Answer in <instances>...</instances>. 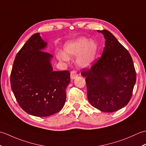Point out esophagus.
<instances>
[{
    "instance_id": "obj_1",
    "label": "esophagus",
    "mask_w": 146,
    "mask_h": 146,
    "mask_svg": "<svg viewBox=\"0 0 146 146\" xmlns=\"http://www.w3.org/2000/svg\"><path fill=\"white\" fill-rule=\"evenodd\" d=\"M78 76V73H77L76 71L75 70L71 71V73H70V77L71 79H75L76 77Z\"/></svg>"
}]
</instances>
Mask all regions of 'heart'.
<instances>
[{
    "label": "heart",
    "instance_id": "heart-1",
    "mask_svg": "<svg viewBox=\"0 0 146 146\" xmlns=\"http://www.w3.org/2000/svg\"><path fill=\"white\" fill-rule=\"evenodd\" d=\"M97 46L95 43L85 38H80L67 42L64 46V53L61 52L60 57L67 61L68 58L75 57L80 54L76 63L78 66L86 68L90 66L95 60Z\"/></svg>",
    "mask_w": 146,
    "mask_h": 146
}]
</instances>
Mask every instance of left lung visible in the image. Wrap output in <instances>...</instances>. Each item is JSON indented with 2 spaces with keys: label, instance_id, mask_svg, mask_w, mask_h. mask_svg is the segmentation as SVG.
I'll use <instances>...</instances> for the list:
<instances>
[{
  "label": "left lung",
  "instance_id": "left-lung-1",
  "mask_svg": "<svg viewBox=\"0 0 146 146\" xmlns=\"http://www.w3.org/2000/svg\"><path fill=\"white\" fill-rule=\"evenodd\" d=\"M97 31L104 35V51L90 69L81 74L86 78L90 104L104 112H113L131 100L136 72L131 54L115 37L106 29Z\"/></svg>",
  "mask_w": 146,
  "mask_h": 146
}]
</instances>
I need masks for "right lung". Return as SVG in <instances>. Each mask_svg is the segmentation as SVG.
Segmentation results:
<instances>
[{"instance_id": "1", "label": "right lung", "mask_w": 146, "mask_h": 146, "mask_svg": "<svg viewBox=\"0 0 146 146\" xmlns=\"http://www.w3.org/2000/svg\"><path fill=\"white\" fill-rule=\"evenodd\" d=\"M47 43L34 34L17 52L11 73L12 92L23 110L34 116L60 111L66 101L69 71H54L52 55L43 51Z\"/></svg>"}]
</instances>
